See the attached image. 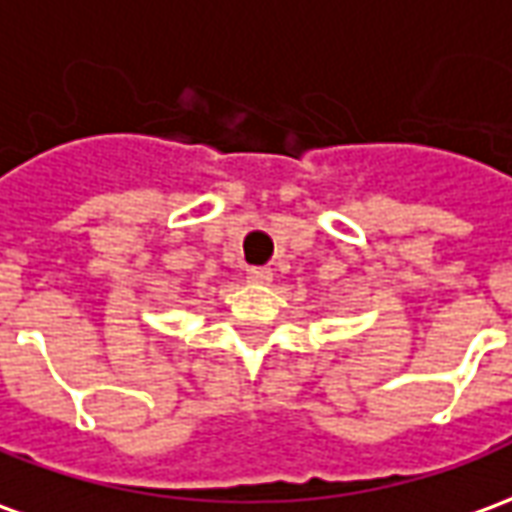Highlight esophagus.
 <instances>
[{
	"label": "esophagus",
	"instance_id": "esophagus-1",
	"mask_svg": "<svg viewBox=\"0 0 512 512\" xmlns=\"http://www.w3.org/2000/svg\"><path fill=\"white\" fill-rule=\"evenodd\" d=\"M248 278L253 284H270L273 281V270L270 267H250Z\"/></svg>",
	"mask_w": 512,
	"mask_h": 512
}]
</instances>
